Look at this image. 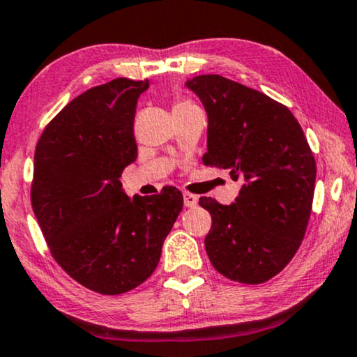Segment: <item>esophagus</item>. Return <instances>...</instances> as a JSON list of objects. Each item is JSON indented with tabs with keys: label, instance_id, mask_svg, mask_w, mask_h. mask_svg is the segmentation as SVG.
Masks as SVG:
<instances>
[{
	"label": "esophagus",
	"instance_id": "esophagus-1",
	"mask_svg": "<svg viewBox=\"0 0 357 357\" xmlns=\"http://www.w3.org/2000/svg\"><path fill=\"white\" fill-rule=\"evenodd\" d=\"M197 195L190 194V192H183V204H185V207L197 206Z\"/></svg>",
	"mask_w": 357,
	"mask_h": 357
}]
</instances>
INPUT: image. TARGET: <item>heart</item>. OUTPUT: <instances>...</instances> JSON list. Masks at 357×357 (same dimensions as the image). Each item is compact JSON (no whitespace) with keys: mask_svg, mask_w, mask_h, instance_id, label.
I'll return each instance as SVG.
<instances>
[{"mask_svg":"<svg viewBox=\"0 0 357 357\" xmlns=\"http://www.w3.org/2000/svg\"><path fill=\"white\" fill-rule=\"evenodd\" d=\"M190 106H197V104L192 102L190 99H175L174 102V109H178V107H190Z\"/></svg>","mask_w":357,"mask_h":357,"instance_id":"obj_1","label":"heart"}]
</instances>
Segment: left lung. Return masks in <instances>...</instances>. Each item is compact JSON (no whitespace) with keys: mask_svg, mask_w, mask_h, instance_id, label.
Instances as JSON below:
<instances>
[{"mask_svg":"<svg viewBox=\"0 0 357 357\" xmlns=\"http://www.w3.org/2000/svg\"><path fill=\"white\" fill-rule=\"evenodd\" d=\"M209 116L202 163L243 180L236 202L200 197L212 226L206 251L226 278L265 283L302 244L315 189V158L302 126L282 102L218 74L187 82Z\"/></svg>","mask_w":357,"mask_h":357,"instance_id":"8db88e82","label":"left lung"}]
</instances>
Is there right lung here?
Returning <instances> with one entry per match:
<instances>
[{
    "mask_svg": "<svg viewBox=\"0 0 357 357\" xmlns=\"http://www.w3.org/2000/svg\"><path fill=\"white\" fill-rule=\"evenodd\" d=\"M148 81L118 77L82 92L45 126L35 148L31 207L70 278L102 295L133 290L155 271L183 207L182 192L131 200L123 168L136 160V102Z\"/></svg>",
    "mask_w": 357,
    "mask_h": 357,
    "instance_id": "1",
    "label": "right lung"
}]
</instances>
